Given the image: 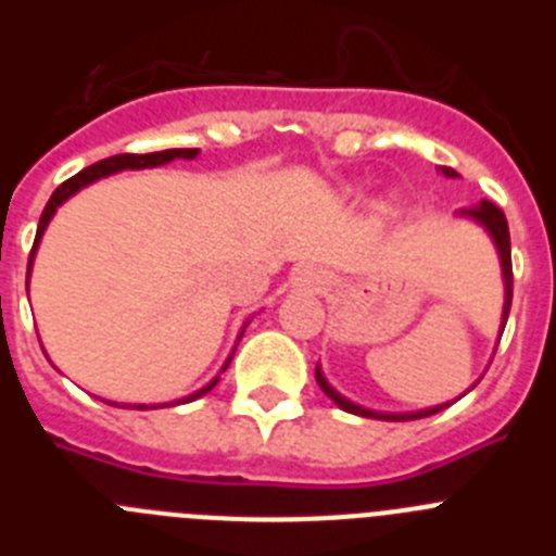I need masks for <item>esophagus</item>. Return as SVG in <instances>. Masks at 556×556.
Here are the masks:
<instances>
[{"instance_id": "esophagus-1", "label": "esophagus", "mask_w": 556, "mask_h": 556, "mask_svg": "<svg viewBox=\"0 0 556 556\" xmlns=\"http://www.w3.org/2000/svg\"><path fill=\"white\" fill-rule=\"evenodd\" d=\"M294 283L303 289H308V292H326L328 275L317 267H303V269H298V275H294Z\"/></svg>"}]
</instances>
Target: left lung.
Returning a JSON list of instances; mask_svg holds the SVG:
<instances>
[{
  "mask_svg": "<svg viewBox=\"0 0 556 556\" xmlns=\"http://www.w3.org/2000/svg\"><path fill=\"white\" fill-rule=\"evenodd\" d=\"M443 175H448V178H456V169H451V166H443ZM462 214H468V217H473L476 223L484 225V228L490 230V236H493L495 248H498L501 267H504V283H507V301H504V326H507L509 306H513V255H509V228H507V217H504V211H501L495 203H490V200H481L479 205H473V208H468V211H462ZM317 384H320V390L326 392L328 397H331V401L339 406V409L351 412V415L376 417V420H417V417L437 415V412H443L445 406H451V404H443V406H434V409L409 412V415H384V412L362 409V406L351 404L348 397L339 395V392L333 390L331 384H328L326 378H323L320 367H317Z\"/></svg>",
  "mask_w": 556,
  "mask_h": 556,
  "instance_id": "obj_1",
  "label": "left lung"
}]
</instances>
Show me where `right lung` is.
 Here are the masks:
<instances>
[{
    "label": "right lung",
    "instance_id": "obj_1",
    "mask_svg": "<svg viewBox=\"0 0 556 556\" xmlns=\"http://www.w3.org/2000/svg\"><path fill=\"white\" fill-rule=\"evenodd\" d=\"M175 159H198V150H189V147H186V150H161V152H144V155H136V152H125V155H113V159L97 161V164H91V166H86V169H83V172H77L75 178L63 180V184L58 186L55 191H52V198H49L47 208H43L41 223H38L36 242H33V253H36L38 242H41V236H43V228H47V225H49V219H52V214H55L58 205H61L63 200L72 198L75 191H80L83 186L94 184V180L105 178V175H113V172H119V169H144V166L169 164V161H175ZM29 262H33V255H29ZM27 278H29V264H27ZM228 365H230V358H228V362H225V367H228ZM225 367H223V370H225ZM217 381H219V378H214V381H211L208 387H203V390H200V392L189 395V397H186V401H194V397H200V395H205V392H211V390H214V387H217ZM180 404H184V401H180ZM136 409H150V406L139 404V406H136ZM152 409H155V406H152Z\"/></svg>",
    "mask_w": 556,
    "mask_h": 556
}]
</instances>
